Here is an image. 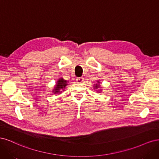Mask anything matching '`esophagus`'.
I'll list each match as a JSON object with an SVG mask.
<instances>
[{"instance_id":"obj_1","label":"esophagus","mask_w":159,"mask_h":159,"mask_svg":"<svg viewBox=\"0 0 159 159\" xmlns=\"http://www.w3.org/2000/svg\"><path fill=\"white\" fill-rule=\"evenodd\" d=\"M84 78H77L76 79V81L78 83H81V82H83L84 81Z\"/></svg>"}]
</instances>
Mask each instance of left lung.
I'll return each mask as SVG.
<instances>
[{"label":"left lung","instance_id":"obj_1","mask_svg":"<svg viewBox=\"0 0 159 159\" xmlns=\"http://www.w3.org/2000/svg\"><path fill=\"white\" fill-rule=\"evenodd\" d=\"M99 84V81H98V83L94 85H95V87H94V88H95V89H98V88L100 87ZM98 92H101V90H100V91H99V90H98Z\"/></svg>","mask_w":159,"mask_h":159}]
</instances>
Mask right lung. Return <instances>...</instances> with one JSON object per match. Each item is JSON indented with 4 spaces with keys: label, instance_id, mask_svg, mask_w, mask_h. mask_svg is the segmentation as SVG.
<instances>
[{
    "label": "right lung",
    "instance_id": "1",
    "mask_svg": "<svg viewBox=\"0 0 159 159\" xmlns=\"http://www.w3.org/2000/svg\"><path fill=\"white\" fill-rule=\"evenodd\" d=\"M68 85L67 84V81L64 80L63 78H60L57 81V84L56 85L55 87L54 88V91H53V92L54 93V94H56V93H61V91L64 89H65L66 86Z\"/></svg>",
    "mask_w": 159,
    "mask_h": 159
}]
</instances>
